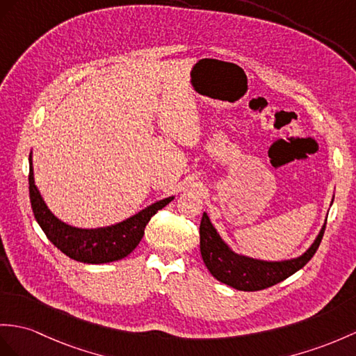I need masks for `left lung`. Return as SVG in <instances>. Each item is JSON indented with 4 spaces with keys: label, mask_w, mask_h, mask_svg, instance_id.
Listing matches in <instances>:
<instances>
[{
    "label": "left lung",
    "mask_w": 356,
    "mask_h": 356,
    "mask_svg": "<svg viewBox=\"0 0 356 356\" xmlns=\"http://www.w3.org/2000/svg\"><path fill=\"white\" fill-rule=\"evenodd\" d=\"M325 227L326 223L320 229L314 243L300 257L284 261H264L234 252L216 231L207 213H204L199 227L201 255L207 268L218 281L241 291L264 290L287 280L314 257L322 241Z\"/></svg>",
    "instance_id": "left-lung-1"
}]
</instances>
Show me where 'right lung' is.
I'll use <instances>...</instances> for the list:
<instances>
[{
	"instance_id": "obj_1",
	"label": "right lung",
	"mask_w": 356,
	"mask_h": 356,
	"mask_svg": "<svg viewBox=\"0 0 356 356\" xmlns=\"http://www.w3.org/2000/svg\"><path fill=\"white\" fill-rule=\"evenodd\" d=\"M30 202L38 223L42 231L45 232L48 240L57 249L62 250L65 255L80 263L88 264H104L122 259L129 255L140 243L145 234V228L152 216L166 207L173 196L164 197L161 201L146 207L145 210L138 211L122 222L110 225V227L95 228V229H83L75 228L57 219L49 211L40 192L34 184L33 173V160L30 152Z\"/></svg>"
}]
</instances>
